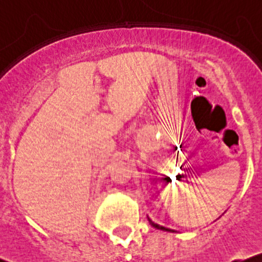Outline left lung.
<instances>
[{
	"mask_svg": "<svg viewBox=\"0 0 262 262\" xmlns=\"http://www.w3.org/2000/svg\"><path fill=\"white\" fill-rule=\"evenodd\" d=\"M149 219V223L151 224V227H154V228H156V229H160V230H165V231H173V230H171V229H169V228H165V227H162V225H159V224H156V223H154V222L151 221V219L150 218H148Z\"/></svg>",
	"mask_w": 262,
	"mask_h": 262,
	"instance_id": "obj_1",
	"label": "left lung"
}]
</instances>
